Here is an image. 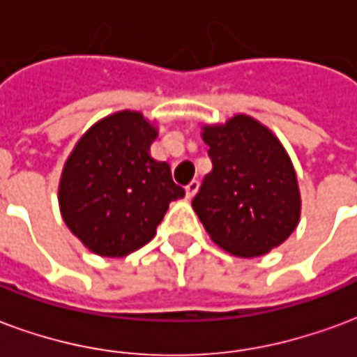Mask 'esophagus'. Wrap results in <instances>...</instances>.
Returning <instances> with one entry per match:
<instances>
[{
    "mask_svg": "<svg viewBox=\"0 0 357 357\" xmlns=\"http://www.w3.org/2000/svg\"><path fill=\"white\" fill-rule=\"evenodd\" d=\"M197 190H199V182L197 181L190 182L188 186H186V197H188V199H192V197L197 194Z\"/></svg>",
    "mask_w": 357,
    "mask_h": 357,
    "instance_id": "34e87169",
    "label": "esophagus"
}]
</instances>
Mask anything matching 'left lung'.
I'll return each mask as SVG.
<instances>
[{
  "mask_svg": "<svg viewBox=\"0 0 357 357\" xmlns=\"http://www.w3.org/2000/svg\"><path fill=\"white\" fill-rule=\"evenodd\" d=\"M202 139L213 171L192 207L209 238L241 259L282 245L301 220V190L280 139L247 114L202 125Z\"/></svg>",
  "mask_w": 357,
  "mask_h": 357,
  "instance_id": "obj_1",
  "label": "left lung"
}]
</instances>
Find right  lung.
<instances>
[{"mask_svg": "<svg viewBox=\"0 0 357 357\" xmlns=\"http://www.w3.org/2000/svg\"><path fill=\"white\" fill-rule=\"evenodd\" d=\"M158 125L137 110L98 119L62 167L59 207L70 232L98 257L119 259L155 236L169 204L184 190L150 146Z\"/></svg>", "mask_w": 357, "mask_h": 357, "instance_id": "add662e5", "label": "right lung"}]
</instances>
